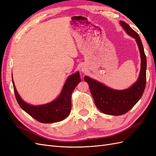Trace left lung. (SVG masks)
Segmentation results:
<instances>
[{"instance_id":"1","label":"left lung","mask_w":156,"mask_h":156,"mask_svg":"<svg viewBox=\"0 0 156 156\" xmlns=\"http://www.w3.org/2000/svg\"><path fill=\"white\" fill-rule=\"evenodd\" d=\"M120 24L127 34L135 39L139 47L141 65L138 80L129 88L116 90L89 77L85 76L84 78L88 83L90 90L98 109L105 114L113 116L125 114L138 102L144 91L146 81V57L140 37L126 23L120 21Z\"/></svg>"}]
</instances>
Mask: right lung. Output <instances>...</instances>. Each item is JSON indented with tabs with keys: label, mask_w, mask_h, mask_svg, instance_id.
Returning <instances> with one entry per match:
<instances>
[{
	"label": "right lung",
	"mask_w": 156,
	"mask_h": 156,
	"mask_svg": "<svg viewBox=\"0 0 156 156\" xmlns=\"http://www.w3.org/2000/svg\"><path fill=\"white\" fill-rule=\"evenodd\" d=\"M81 81L79 72L70 75L66 81L62 92L55 100L45 105L34 106L22 100L17 91L12 78L14 93L18 104L22 109L37 121L49 124L62 121L69 115L72 108L71 96L72 92Z\"/></svg>",
	"instance_id": "add662e5"
}]
</instances>
